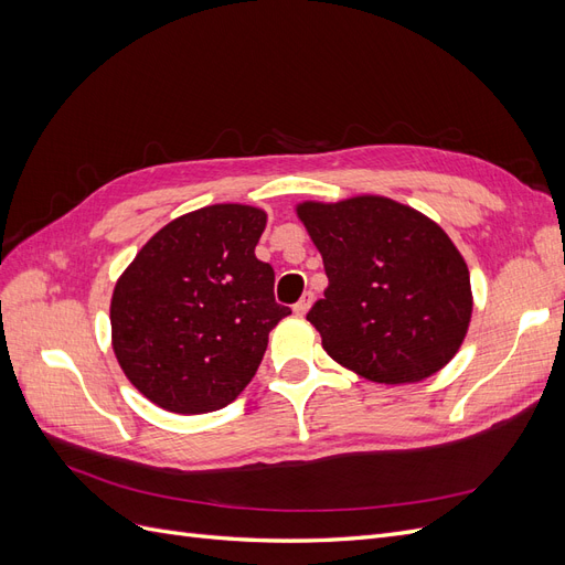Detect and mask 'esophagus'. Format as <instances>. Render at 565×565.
<instances>
[{
	"label": "esophagus",
	"mask_w": 565,
	"mask_h": 565,
	"mask_svg": "<svg viewBox=\"0 0 565 565\" xmlns=\"http://www.w3.org/2000/svg\"><path fill=\"white\" fill-rule=\"evenodd\" d=\"M311 303H313V295L311 292H306L297 303H295V316H299V318H303L306 313H309V309H311Z\"/></svg>",
	"instance_id": "obj_1"
}]
</instances>
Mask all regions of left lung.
I'll return each instance as SVG.
<instances>
[{
    "label": "left lung",
    "instance_id": "left-lung-1",
    "mask_svg": "<svg viewBox=\"0 0 565 565\" xmlns=\"http://www.w3.org/2000/svg\"><path fill=\"white\" fill-rule=\"evenodd\" d=\"M297 216L330 280L306 318L332 361L377 384H415L452 361L473 295L436 221L384 195L306 200Z\"/></svg>",
    "mask_w": 565,
    "mask_h": 565
}]
</instances>
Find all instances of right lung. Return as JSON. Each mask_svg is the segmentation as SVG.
<instances>
[{
  "label": "right lung",
  "mask_w": 565,
  "mask_h": 565,
  "mask_svg": "<svg viewBox=\"0 0 565 565\" xmlns=\"http://www.w3.org/2000/svg\"><path fill=\"white\" fill-rule=\"evenodd\" d=\"M266 212L210 204L169 221L117 278L113 351L158 407L202 415L252 382L268 332L292 311L273 299L276 273L254 256Z\"/></svg>",
  "instance_id": "obj_1"
}]
</instances>
